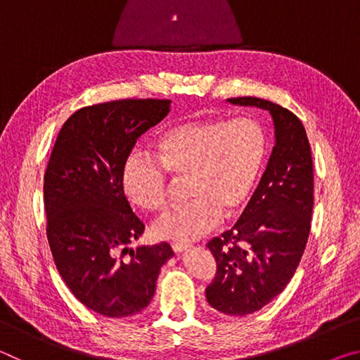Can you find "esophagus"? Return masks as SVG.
Returning <instances> with one entry per match:
<instances>
[{"label": "esophagus", "instance_id": "obj_1", "mask_svg": "<svg viewBox=\"0 0 360 360\" xmlns=\"http://www.w3.org/2000/svg\"><path fill=\"white\" fill-rule=\"evenodd\" d=\"M172 248H173V251H174L176 254H181V252L187 251V249L191 248V245H187V243H173Z\"/></svg>", "mask_w": 360, "mask_h": 360}]
</instances>
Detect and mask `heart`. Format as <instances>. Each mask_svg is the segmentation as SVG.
<instances>
[{
    "instance_id": "1",
    "label": "heart",
    "mask_w": 360,
    "mask_h": 360,
    "mask_svg": "<svg viewBox=\"0 0 360 360\" xmlns=\"http://www.w3.org/2000/svg\"><path fill=\"white\" fill-rule=\"evenodd\" d=\"M266 138L257 122L202 119L163 131L154 157L135 152L122 167V187L133 205L158 211L167 203V173L187 176L188 202L152 225L162 240L191 241L246 208L264 167Z\"/></svg>"
}]
</instances>
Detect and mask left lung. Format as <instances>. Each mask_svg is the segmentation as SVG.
Here are the masks:
<instances>
[{"mask_svg":"<svg viewBox=\"0 0 360 360\" xmlns=\"http://www.w3.org/2000/svg\"><path fill=\"white\" fill-rule=\"evenodd\" d=\"M230 105L268 111L275 146L240 221L208 243L217 262L206 300L224 314L259 311L281 294L307 246L313 214V158L304 127L289 109L255 96Z\"/></svg>","mask_w":360,"mask_h":360,"instance_id":"obj_1","label":"left lung"}]
</instances>
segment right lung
<instances>
[{"mask_svg":"<svg viewBox=\"0 0 360 360\" xmlns=\"http://www.w3.org/2000/svg\"><path fill=\"white\" fill-rule=\"evenodd\" d=\"M169 100H119L87 106L65 122L44 174L47 240L57 270L79 302L108 318L150 303L168 243L127 245L144 231L122 187L136 139L169 112ZM119 248L131 251L119 259Z\"/></svg>","mask_w":360,"mask_h":360,"instance_id":"add662e5","label":"right lung"}]
</instances>
